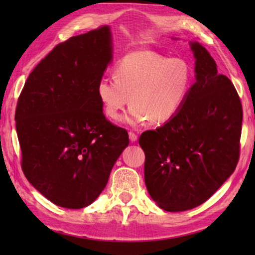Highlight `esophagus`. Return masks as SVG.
Listing matches in <instances>:
<instances>
[{
  "label": "esophagus",
  "mask_w": 255,
  "mask_h": 255,
  "mask_svg": "<svg viewBox=\"0 0 255 255\" xmlns=\"http://www.w3.org/2000/svg\"><path fill=\"white\" fill-rule=\"evenodd\" d=\"M129 133V139H130V141L131 143H133V141H136L137 140V138H138V136H137V133H135L133 131H129L128 132Z\"/></svg>",
  "instance_id": "esophagus-1"
}]
</instances>
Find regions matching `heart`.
<instances>
[{
	"label": "heart",
	"instance_id": "heart-1",
	"mask_svg": "<svg viewBox=\"0 0 255 255\" xmlns=\"http://www.w3.org/2000/svg\"><path fill=\"white\" fill-rule=\"evenodd\" d=\"M114 77L115 80L101 77L96 94L110 119H117L130 101L125 120L131 125L147 119L162 124L173 118L182 108L192 83L188 62L167 58L153 50L125 55L116 64Z\"/></svg>",
	"mask_w": 255,
	"mask_h": 255
}]
</instances>
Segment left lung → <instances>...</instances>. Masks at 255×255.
<instances>
[{"mask_svg":"<svg viewBox=\"0 0 255 255\" xmlns=\"http://www.w3.org/2000/svg\"><path fill=\"white\" fill-rule=\"evenodd\" d=\"M196 83L173 118L139 137L145 183L159 208L183 211L204 204L235 171L243 110L234 84L218 74L208 51L191 42Z\"/></svg>","mask_w":255,"mask_h":255,"instance_id":"1","label":"left lung"}]
</instances>
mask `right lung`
Segmentation results:
<instances>
[{"label": "right lung", "instance_id": "add662e5", "mask_svg": "<svg viewBox=\"0 0 255 255\" xmlns=\"http://www.w3.org/2000/svg\"><path fill=\"white\" fill-rule=\"evenodd\" d=\"M109 27L55 46L30 73L15 109L25 178L53 204L91 205L129 144L106 118L96 86L112 58Z\"/></svg>", "mask_w": 255, "mask_h": 255}]
</instances>
